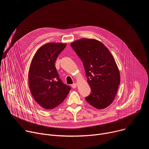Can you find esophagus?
<instances>
[{
	"instance_id": "esophagus-1",
	"label": "esophagus",
	"mask_w": 149,
	"mask_h": 149,
	"mask_svg": "<svg viewBox=\"0 0 149 149\" xmlns=\"http://www.w3.org/2000/svg\"><path fill=\"white\" fill-rule=\"evenodd\" d=\"M77 84L76 83H74V84H72V87L73 88H75L77 87Z\"/></svg>"
}]
</instances>
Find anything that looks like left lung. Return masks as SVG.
I'll use <instances>...</instances> for the list:
<instances>
[{"mask_svg": "<svg viewBox=\"0 0 149 149\" xmlns=\"http://www.w3.org/2000/svg\"><path fill=\"white\" fill-rule=\"evenodd\" d=\"M82 61L91 87L86 101L97 109L107 107L114 100L120 82V72L116 61L101 42L82 38L71 44Z\"/></svg>", "mask_w": 149, "mask_h": 149, "instance_id": "left-lung-1", "label": "left lung"}]
</instances>
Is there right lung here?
Returning <instances> with one entry per match:
<instances>
[{
    "label": "right lung",
    "instance_id": "obj_1",
    "mask_svg": "<svg viewBox=\"0 0 149 149\" xmlns=\"http://www.w3.org/2000/svg\"><path fill=\"white\" fill-rule=\"evenodd\" d=\"M65 44L48 43L41 47L35 54L29 71V86L31 94L42 107L53 109L61 104L71 87L63 83L55 63L64 49Z\"/></svg>",
    "mask_w": 149,
    "mask_h": 149
}]
</instances>
